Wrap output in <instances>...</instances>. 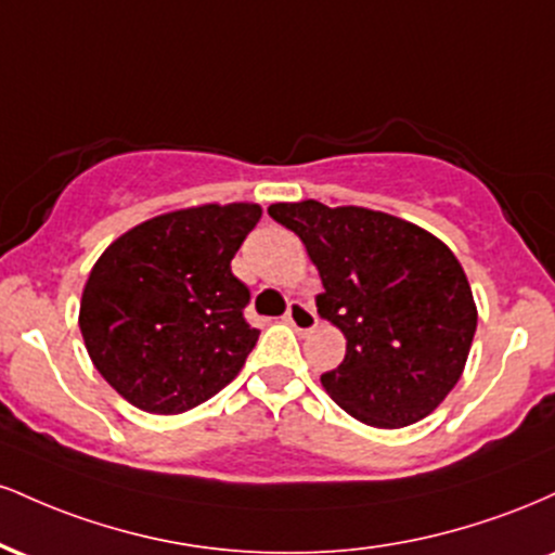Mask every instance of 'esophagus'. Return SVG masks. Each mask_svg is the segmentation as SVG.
Instances as JSON below:
<instances>
[{"label": "esophagus", "mask_w": 555, "mask_h": 555, "mask_svg": "<svg viewBox=\"0 0 555 555\" xmlns=\"http://www.w3.org/2000/svg\"><path fill=\"white\" fill-rule=\"evenodd\" d=\"M284 321L289 323V326H295V331H299V334H310V331L318 326L315 310L305 302H292L289 310H286Z\"/></svg>", "instance_id": "34e87169"}]
</instances>
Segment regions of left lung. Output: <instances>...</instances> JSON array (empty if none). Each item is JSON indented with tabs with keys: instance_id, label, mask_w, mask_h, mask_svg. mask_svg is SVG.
<instances>
[{
	"instance_id": "left-lung-1",
	"label": "left lung",
	"mask_w": 555,
	"mask_h": 555,
	"mask_svg": "<svg viewBox=\"0 0 555 555\" xmlns=\"http://www.w3.org/2000/svg\"><path fill=\"white\" fill-rule=\"evenodd\" d=\"M269 214L302 240L321 273V318L347 354L321 384L371 428L428 417L462 378L477 305L454 253L428 229L360 206L271 203Z\"/></svg>"
}]
</instances>
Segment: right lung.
<instances>
[{
    "label": "right lung",
    "instance_id": "1",
    "mask_svg": "<svg viewBox=\"0 0 555 555\" xmlns=\"http://www.w3.org/2000/svg\"><path fill=\"white\" fill-rule=\"evenodd\" d=\"M263 208L203 203L117 237L80 297V334L95 371L151 415H180L237 378L260 331L232 258Z\"/></svg>",
    "mask_w": 555,
    "mask_h": 555
}]
</instances>
